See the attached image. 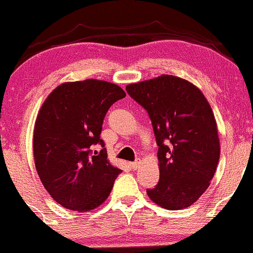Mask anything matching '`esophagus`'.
Masks as SVG:
<instances>
[{"label":"esophagus","instance_id":"1","mask_svg":"<svg viewBox=\"0 0 253 253\" xmlns=\"http://www.w3.org/2000/svg\"><path fill=\"white\" fill-rule=\"evenodd\" d=\"M139 164H140V161H139V160H136V161L130 162L129 166H130V168H132V169H134V170H135V169H136L137 167H139Z\"/></svg>","mask_w":253,"mask_h":253}]
</instances>
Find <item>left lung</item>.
<instances>
[{
	"instance_id": "obj_1",
	"label": "left lung",
	"mask_w": 253,
	"mask_h": 253,
	"mask_svg": "<svg viewBox=\"0 0 253 253\" xmlns=\"http://www.w3.org/2000/svg\"><path fill=\"white\" fill-rule=\"evenodd\" d=\"M126 91L148 113L159 146L160 180L147 194L165 209L190 207L208 189L219 160L211 107L196 86L170 75Z\"/></svg>"
}]
</instances>
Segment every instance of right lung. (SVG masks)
Segmentation results:
<instances>
[{"label":"right lung","instance_id":"obj_1","mask_svg":"<svg viewBox=\"0 0 253 253\" xmlns=\"http://www.w3.org/2000/svg\"><path fill=\"white\" fill-rule=\"evenodd\" d=\"M125 97L116 84L86 79L59 85L42 105L34 129L35 166L44 188L64 208L95 209L123 171L107 160L100 133L107 111Z\"/></svg>","mask_w":253,"mask_h":253}]
</instances>
